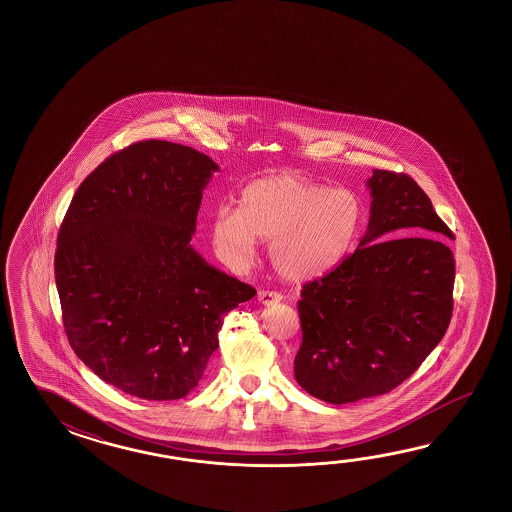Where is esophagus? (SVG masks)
Instances as JSON below:
<instances>
[{
  "instance_id": "obj_1",
  "label": "esophagus",
  "mask_w": 512,
  "mask_h": 512,
  "mask_svg": "<svg viewBox=\"0 0 512 512\" xmlns=\"http://www.w3.org/2000/svg\"><path fill=\"white\" fill-rule=\"evenodd\" d=\"M258 302L261 305H274L282 302V294L274 291H258Z\"/></svg>"
}]
</instances>
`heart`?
<instances>
[{"label": "heart", "instance_id": "obj_1", "mask_svg": "<svg viewBox=\"0 0 512 512\" xmlns=\"http://www.w3.org/2000/svg\"><path fill=\"white\" fill-rule=\"evenodd\" d=\"M362 221V203L348 188H329L298 175H272L247 186L240 210L219 207L212 241L232 267L254 260L256 238L271 240L272 267L285 280L305 282L348 254Z\"/></svg>", "mask_w": 512, "mask_h": 512}]
</instances>
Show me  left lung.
I'll use <instances>...</instances> for the list:
<instances>
[{"label": "left lung", "mask_w": 512, "mask_h": 512, "mask_svg": "<svg viewBox=\"0 0 512 512\" xmlns=\"http://www.w3.org/2000/svg\"><path fill=\"white\" fill-rule=\"evenodd\" d=\"M370 223L359 247L305 283L296 382L316 399L348 404L392 392L445 337L452 318V236L410 175L373 170ZM401 233L417 237L395 239Z\"/></svg>", "instance_id": "obj_1"}]
</instances>
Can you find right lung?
Wrapping results in <instances>:
<instances>
[{"label":"right lung","instance_id":"1","mask_svg":"<svg viewBox=\"0 0 512 512\" xmlns=\"http://www.w3.org/2000/svg\"><path fill=\"white\" fill-rule=\"evenodd\" d=\"M218 170L183 144L135 142L87 175L62 221L55 278L67 340L89 370L133 397L192 392L223 316L256 294L190 245Z\"/></svg>","mask_w":512,"mask_h":512}]
</instances>
